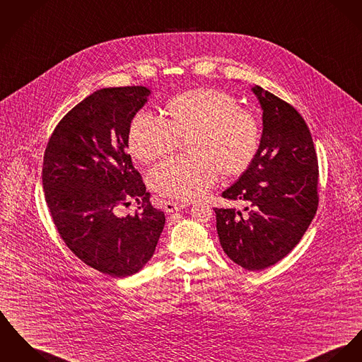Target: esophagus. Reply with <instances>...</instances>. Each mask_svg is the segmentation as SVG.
<instances>
[{
	"label": "esophagus",
	"mask_w": 362,
	"mask_h": 362,
	"mask_svg": "<svg viewBox=\"0 0 362 362\" xmlns=\"http://www.w3.org/2000/svg\"><path fill=\"white\" fill-rule=\"evenodd\" d=\"M188 204H185V203H177V202H166L165 203V211L168 213V214H171V213H175V211H181L182 209H185Z\"/></svg>",
	"instance_id": "obj_1"
}]
</instances>
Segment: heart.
<instances>
[{
    "mask_svg": "<svg viewBox=\"0 0 362 362\" xmlns=\"http://www.w3.org/2000/svg\"><path fill=\"white\" fill-rule=\"evenodd\" d=\"M169 119L151 111L136 114L129 129L134 156L149 162L171 152L180 139H191L196 156H171L149 171V187L159 194L193 200L204 196L221 174H240L259 148V124L226 92L200 88L174 97Z\"/></svg>",
    "mask_w": 362,
    "mask_h": 362,
    "instance_id": "obj_1",
    "label": "heart"
}]
</instances>
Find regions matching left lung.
<instances>
[{
	"mask_svg": "<svg viewBox=\"0 0 362 362\" xmlns=\"http://www.w3.org/2000/svg\"><path fill=\"white\" fill-rule=\"evenodd\" d=\"M262 136L251 165L222 197L247 203L214 209L225 254L247 270L277 264L308 230L318 206V163L310 130L284 100L255 85Z\"/></svg>",
	"mask_w": 362,
	"mask_h": 362,
	"instance_id": "1",
	"label": "left lung"
}]
</instances>
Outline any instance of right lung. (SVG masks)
<instances>
[{
  "instance_id": "obj_1",
  "label": "right lung",
  "mask_w": 362,
  "mask_h": 362,
  "mask_svg": "<svg viewBox=\"0 0 362 362\" xmlns=\"http://www.w3.org/2000/svg\"><path fill=\"white\" fill-rule=\"evenodd\" d=\"M149 95L145 86L96 90L59 122L44 155L42 187L60 238L111 277L146 265L166 221L126 152L130 123ZM129 198L139 202V211L119 218L117 207Z\"/></svg>"
}]
</instances>
